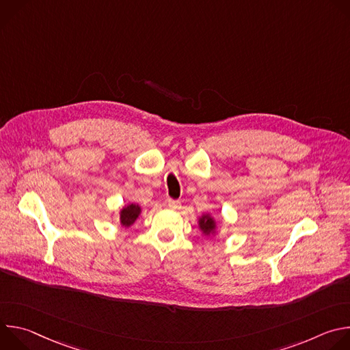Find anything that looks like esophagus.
Wrapping results in <instances>:
<instances>
[{
  "mask_svg": "<svg viewBox=\"0 0 350 350\" xmlns=\"http://www.w3.org/2000/svg\"><path fill=\"white\" fill-rule=\"evenodd\" d=\"M180 202L178 201H174V199H169L167 201V206L170 208V209H178L180 208Z\"/></svg>",
  "mask_w": 350,
  "mask_h": 350,
  "instance_id": "obj_1",
  "label": "esophagus"
}]
</instances>
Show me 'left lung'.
<instances>
[{
	"label": "left lung",
	"instance_id": "left-lung-1",
	"mask_svg": "<svg viewBox=\"0 0 350 350\" xmlns=\"http://www.w3.org/2000/svg\"><path fill=\"white\" fill-rule=\"evenodd\" d=\"M199 223V228L205 234V235H211L216 232V221L211 215H202L198 220Z\"/></svg>",
	"mask_w": 350,
	"mask_h": 350
}]
</instances>
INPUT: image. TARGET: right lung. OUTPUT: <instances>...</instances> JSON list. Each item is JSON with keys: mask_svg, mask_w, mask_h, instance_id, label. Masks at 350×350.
<instances>
[{"mask_svg": "<svg viewBox=\"0 0 350 350\" xmlns=\"http://www.w3.org/2000/svg\"><path fill=\"white\" fill-rule=\"evenodd\" d=\"M141 213V208L135 204H130L127 206H124L122 211H120V224L123 227H130L134 224V221L138 219Z\"/></svg>", "mask_w": 350, "mask_h": 350, "instance_id": "1", "label": "right lung"}]
</instances>
